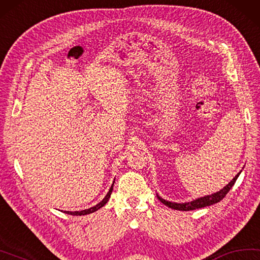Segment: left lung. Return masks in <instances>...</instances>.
<instances>
[{"label": "left lung", "instance_id": "left-lung-1", "mask_svg": "<svg viewBox=\"0 0 260 260\" xmlns=\"http://www.w3.org/2000/svg\"><path fill=\"white\" fill-rule=\"evenodd\" d=\"M240 173H241V172H240ZM240 173L232 179V181H231L228 184V185L221 188L220 191L214 193V194L205 196V197H202V198H198V199L193 200L191 202H184V204H176V202H171V201L165 200V199H162V198H160L158 194H157V197H158V199L161 201L164 205H166L167 207H169V208H172V209L182 210V211H188V210H194V209L204 208V207L211 206V205H214V204H217V202H219L220 200H223L224 197L228 194L229 191L234 185V183L237 182V179H238V177L240 175Z\"/></svg>", "mask_w": 260, "mask_h": 260}]
</instances>
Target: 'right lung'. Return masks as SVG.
I'll list each match as a JSON object with an SVG mask.
<instances>
[{"instance_id":"add662e5","label":"right lung","mask_w":260,"mask_h":260,"mask_svg":"<svg viewBox=\"0 0 260 260\" xmlns=\"http://www.w3.org/2000/svg\"><path fill=\"white\" fill-rule=\"evenodd\" d=\"M114 183H115V182H114ZM112 188H114V184H112V185H111L109 192L107 193V196H106L105 198H103V200L99 202V204H98V205H95L94 207H91V208L85 209V210H81V211H64V212H66V214H69V215H73V216H83V215L92 214V212H94V211H96V210H99L100 208H102V207L107 204L108 200H109L110 196H111Z\"/></svg>"}]
</instances>
